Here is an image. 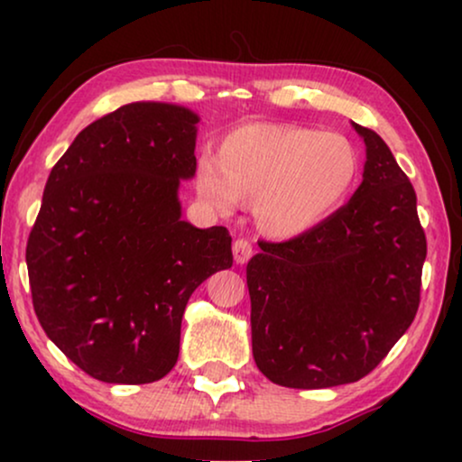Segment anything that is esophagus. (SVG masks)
Masks as SVG:
<instances>
[{"label": "esophagus", "instance_id": "1", "mask_svg": "<svg viewBox=\"0 0 462 462\" xmlns=\"http://www.w3.org/2000/svg\"><path fill=\"white\" fill-rule=\"evenodd\" d=\"M232 254H235L236 263H247L251 260V255H254V247H251L249 241L238 238V241H235V245H232Z\"/></svg>", "mask_w": 462, "mask_h": 462}]
</instances>
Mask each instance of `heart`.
Returning <instances> with one entry per match:
<instances>
[{
	"mask_svg": "<svg viewBox=\"0 0 462 462\" xmlns=\"http://www.w3.org/2000/svg\"><path fill=\"white\" fill-rule=\"evenodd\" d=\"M361 158L340 133L255 122L232 131L196 167V192L219 213L251 202L263 236L289 241L321 226L359 183Z\"/></svg>",
	"mask_w": 462,
	"mask_h": 462,
	"instance_id": "1",
	"label": "heart"
}]
</instances>
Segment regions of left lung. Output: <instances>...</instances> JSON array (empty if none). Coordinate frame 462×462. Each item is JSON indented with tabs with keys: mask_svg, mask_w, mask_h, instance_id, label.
<instances>
[{
	"mask_svg": "<svg viewBox=\"0 0 462 462\" xmlns=\"http://www.w3.org/2000/svg\"><path fill=\"white\" fill-rule=\"evenodd\" d=\"M364 181L321 226L260 243L247 263L255 365L274 384L329 389L356 383L414 321L427 238L416 192L370 128Z\"/></svg>",
	"mask_w": 462,
	"mask_h": 462,
	"instance_id": "1",
	"label": "left lung"
}]
</instances>
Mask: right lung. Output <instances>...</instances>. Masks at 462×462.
I'll return each instance as SVG.
<instances>
[{
	"label": "right lung",
	"instance_id": "obj_1",
	"mask_svg": "<svg viewBox=\"0 0 462 462\" xmlns=\"http://www.w3.org/2000/svg\"><path fill=\"white\" fill-rule=\"evenodd\" d=\"M199 114L137 101L92 122L54 164L27 243L33 309L79 370L156 383L180 356L194 289L232 266L224 226L181 219Z\"/></svg>",
	"mask_w": 462,
	"mask_h": 462
}]
</instances>
